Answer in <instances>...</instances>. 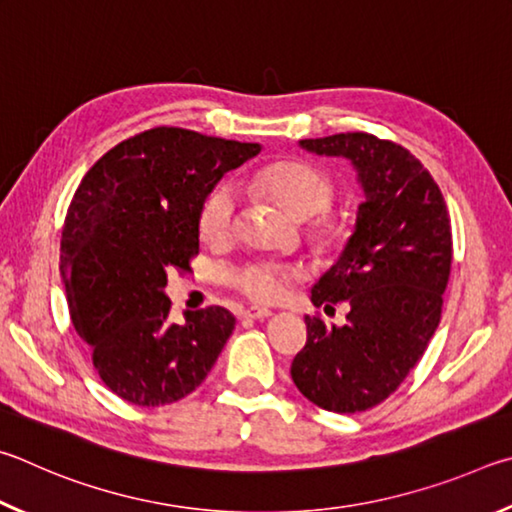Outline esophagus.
<instances>
[{"label":"esophagus","instance_id":"obj_1","mask_svg":"<svg viewBox=\"0 0 512 512\" xmlns=\"http://www.w3.org/2000/svg\"><path fill=\"white\" fill-rule=\"evenodd\" d=\"M272 315H274V312L267 310V308H247V310H242V317H249V319H256V321L270 319Z\"/></svg>","mask_w":512,"mask_h":512}]
</instances>
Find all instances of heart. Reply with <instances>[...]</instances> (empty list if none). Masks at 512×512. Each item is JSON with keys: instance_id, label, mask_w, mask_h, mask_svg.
Listing matches in <instances>:
<instances>
[{"instance_id": "1", "label": "heart", "mask_w": 512, "mask_h": 512, "mask_svg": "<svg viewBox=\"0 0 512 512\" xmlns=\"http://www.w3.org/2000/svg\"><path fill=\"white\" fill-rule=\"evenodd\" d=\"M251 186L294 220L303 222L306 240L319 254L339 256L355 236L353 215L333 209L337 184L324 168L299 157L274 159L251 175ZM200 236L211 247L229 245L236 236V200L229 186H215L200 204ZM299 279L297 270L272 263H249L231 274L233 288L258 303L285 297L288 285Z\"/></svg>"}]
</instances>
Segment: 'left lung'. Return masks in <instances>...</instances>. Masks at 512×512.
Returning a JSON list of instances; mask_svg holds the SVG:
<instances>
[{
	"label": "left lung",
	"instance_id": "left-lung-1",
	"mask_svg": "<svg viewBox=\"0 0 512 512\" xmlns=\"http://www.w3.org/2000/svg\"><path fill=\"white\" fill-rule=\"evenodd\" d=\"M301 146L351 159L366 200L351 245L312 288L326 312L348 303L346 324L306 317L308 339L290 373L317 407L357 414L405 382L438 328L452 270L450 213L429 170L398 143L346 132Z\"/></svg>",
	"mask_w": 512,
	"mask_h": 512
}]
</instances>
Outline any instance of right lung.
<instances>
[{
	"label": "right lung",
	"mask_w": 512,
	"mask_h": 512,
	"mask_svg": "<svg viewBox=\"0 0 512 512\" xmlns=\"http://www.w3.org/2000/svg\"><path fill=\"white\" fill-rule=\"evenodd\" d=\"M258 152V143L159 125L107 150L71 197L60 240L69 315L105 387L125 402L182 400L233 333L236 317L220 306L170 321L164 288L173 270L191 272L206 193Z\"/></svg>",
	"instance_id": "right-lung-1"
}]
</instances>
